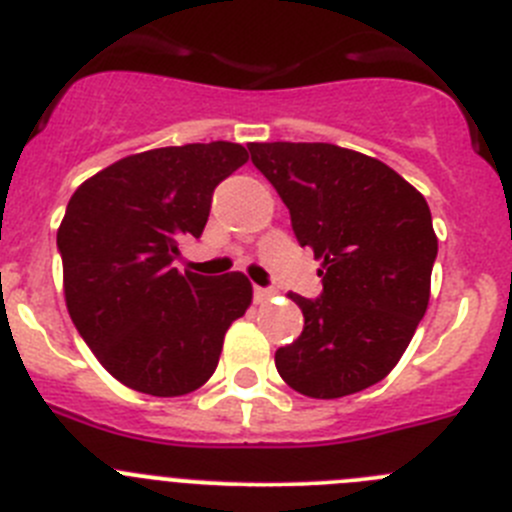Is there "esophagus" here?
<instances>
[{
  "instance_id": "obj_1",
  "label": "esophagus",
  "mask_w": 512,
  "mask_h": 512,
  "mask_svg": "<svg viewBox=\"0 0 512 512\" xmlns=\"http://www.w3.org/2000/svg\"><path fill=\"white\" fill-rule=\"evenodd\" d=\"M272 295H275V290H272V288H260V285H255V298L260 300V303L270 300Z\"/></svg>"
}]
</instances>
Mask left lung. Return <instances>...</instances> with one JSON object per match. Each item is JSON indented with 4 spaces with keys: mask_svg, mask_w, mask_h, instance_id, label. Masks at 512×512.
<instances>
[{
    "mask_svg": "<svg viewBox=\"0 0 512 512\" xmlns=\"http://www.w3.org/2000/svg\"><path fill=\"white\" fill-rule=\"evenodd\" d=\"M300 247L323 260L321 298L290 293L305 318L275 351L290 389L338 399L379 384L427 313L437 234L427 199L394 169L333 143H247Z\"/></svg>",
    "mask_w": 512,
    "mask_h": 512,
    "instance_id": "8db88e82",
    "label": "left lung"
}]
</instances>
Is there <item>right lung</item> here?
Returning <instances> with one entry per match:
<instances>
[{
    "label": "right lung",
    "instance_id": "add662e5",
    "mask_svg": "<svg viewBox=\"0 0 512 512\" xmlns=\"http://www.w3.org/2000/svg\"><path fill=\"white\" fill-rule=\"evenodd\" d=\"M250 159L229 141L151 148L75 189L57 229L65 303L103 369L128 389L184 396L207 384L224 333L252 303L242 272H179L219 181Z\"/></svg>",
    "mask_w": 512,
    "mask_h": 512
}]
</instances>
